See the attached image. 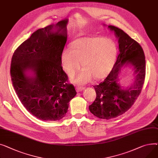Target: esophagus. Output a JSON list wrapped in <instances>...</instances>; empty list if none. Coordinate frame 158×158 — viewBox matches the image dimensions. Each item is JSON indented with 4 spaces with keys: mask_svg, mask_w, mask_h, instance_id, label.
I'll list each match as a JSON object with an SVG mask.
<instances>
[{
    "mask_svg": "<svg viewBox=\"0 0 158 158\" xmlns=\"http://www.w3.org/2000/svg\"><path fill=\"white\" fill-rule=\"evenodd\" d=\"M83 89H84V87H82V86H77V87H76V90H77V92H80V91H81Z\"/></svg>",
    "mask_w": 158,
    "mask_h": 158,
    "instance_id": "34e87169",
    "label": "esophagus"
}]
</instances>
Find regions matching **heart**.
<instances>
[{"instance_id":"heart-1","label":"heart","mask_w":158,"mask_h":158,"mask_svg":"<svg viewBox=\"0 0 158 158\" xmlns=\"http://www.w3.org/2000/svg\"><path fill=\"white\" fill-rule=\"evenodd\" d=\"M115 42L101 36H85L74 41L71 47L65 48L61 54L63 69L73 76L84 68L71 81L79 84L105 78L113 68L117 56Z\"/></svg>"}]
</instances>
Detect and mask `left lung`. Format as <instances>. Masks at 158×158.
Segmentation results:
<instances>
[{
	"label": "left lung",
	"mask_w": 158,
	"mask_h": 158,
	"mask_svg": "<svg viewBox=\"0 0 158 158\" xmlns=\"http://www.w3.org/2000/svg\"><path fill=\"white\" fill-rule=\"evenodd\" d=\"M118 40L119 53L114 66L103 81L94 85L96 98L89 105L90 112L99 118L110 119L124 114L140 94L145 78V58L142 46L119 28L110 25ZM134 67L135 78L129 88L124 89L117 81L120 67L125 63Z\"/></svg>",
	"instance_id": "obj_1"
}]
</instances>
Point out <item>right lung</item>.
<instances>
[{
    "instance_id": "right-lung-1",
    "label": "right lung",
    "mask_w": 158,
    "mask_h": 158,
    "mask_svg": "<svg viewBox=\"0 0 158 158\" xmlns=\"http://www.w3.org/2000/svg\"><path fill=\"white\" fill-rule=\"evenodd\" d=\"M67 19L37 30L15 50L10 75L14 89L26 110L43 120H59L67 113L77 94L61 66V54L67 41ZM35 71L29 77L25 72Z\"/></svg>"
}]
</instances>
